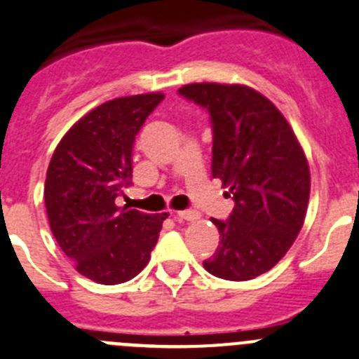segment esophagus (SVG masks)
Returning <instances> with one entry per match:
<instances>
[{
  "instance_id": "obj_1",
  "label": "esophagus",
  "mask_w": 359,
  "mask_h": 359,
  "mask_svg": "<svg viewBox=\"0 0 359 359\" xmlns=\"http://www.w3.org/2000/svg\"><path fill=\"white\" fill-rule=\"evenodd\" d=\"M177 217L184 219V221H196V219H200V212L193 210V208H186V210L177 212Z\"/></svg>"
}]
</instances>
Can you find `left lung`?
<instances>
[{
  "label": "left lung",
  "mask_w": 359,
  "mask_h": 359,
  "mask_svg": "<svg viewBox=\"0 0 359 359\" xmlns=\"http://www.w3.org/2000/svg\"><path fill=\"white\" fill-rule=\"evenodd\" d=\"M179 95L205 109L212 124V175L233 194L226 221L210 219L221 242L207 272L249 280L276 266L293 245L307 212L311 172L283 114L245 86L189 83Z\"/></svg>",
  "instance_id": "8db88e82"
}]
</instances>
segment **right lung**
I'll return each instance as SVG.
<instances>
[{"label":"right lung","instance_id":"add662e5","mask_svg":"<svg viewBox=\"0 0 359 359\" xmlns=\"http://www.w3.org/2000/svg\"><path fill=\"white\" fill-rule=\"evenodd\" d=\"M165 95L116 98L83 116L62 137L45 179L54 238L87 279L121 284L151 259L168 214L117 207L133 179L135 137Z\"/></svg>","mask_w":359,"mask_h":359}]
</instances>
